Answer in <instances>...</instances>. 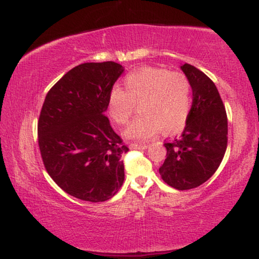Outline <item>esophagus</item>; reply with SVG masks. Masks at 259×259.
I'll list each match as a JSON object with an SVG mask.
<instances>
[{
    "mask_svg": "<svg viewBox=\"0 0 259 259\" xmlns=\"http://www.w3.org/2000/svg\"><path fill=\"white\" fill-rule=\"evenodd\" d=\"M130 148H133V150H146L147 144H145V142H140V144H132L130 145Z\"/></svg>",
    "mask_w": 259,
    "mask_h": 259,
    "instance_id": "1",
    "label": "esophagus"
}]
</instances>
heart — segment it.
<instances>
[{
  "instance_id": "obj_1",
  "label": "heart",
  "mask_w": 259,
  "mask_h": 259,
  "mask_svg": "<svg viewBox=\"0 0 259 259\" xmlns=\"http://www.w3.org/2000/svg\"><path fill=\"white\" fill-rule=\"evenodd\" d=\"M125 91L113 86L108 94L109 115L125 125L140 107V114L124 133L127 140L151 138L163 129L177 134L185 125L191 109V85L185 74L156 67H141L124 78Z\"/></svg>"
}]
</instances>
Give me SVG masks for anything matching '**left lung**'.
Returning <instances> with one entry per match:
<instances>
[{
    "label": "left lung",
    "instance_id": "1",
    "mask_svg": "<svg viewBox=\"0 0 259 259\" xmlns=\"http://www.w3.org/2000/svg\"><path fill=\"white\" fill-rule=\"evenodd\" d=\"M192 89V106L180 138L164 144L159 174L177 190L202 185L221 165L228 146V118L218 89L191 64L180 65Z\"/></svg>",
    "mask_w": 259,
    "mask_h": 259
}]
</instances>
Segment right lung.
<instances>
[{
    "mask_svg": "<svg viewBox=\"0 0 259 259\" xmlns=\"http://www.w3.org/2000/svg\"><path fill=\"white\" fill-rule=\"evenodd\" d=\"M115 62L82 63L47 92L37 123L47 173L63 191L89 202L112 198L123 185L121 154L129 151L105 112L123 74Z\"/></svg>",
    "mask_w": 259,
    "mask_h": 259,
    "instance_id": "obj_1",
    "label": "right lung"
}]
</instances>
